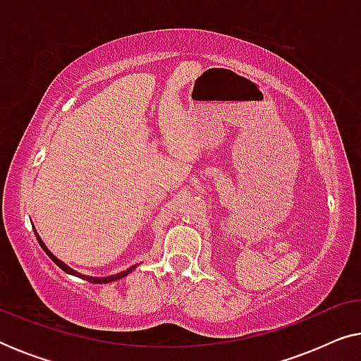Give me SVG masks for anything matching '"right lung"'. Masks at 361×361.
<instances>
[{
	"label": "right lung",
	"mask_w": 361,
	"mask_h": 361,
	"mask_svg": "<svg viewBox=\"0 0 361 361\" xmlns=\"http://www.w3.org/2000/svg\"><path fill=\"white\" fill-rule=\"evenodd\" d=\"M34 233H36V238H37V241H39V245H41V248L46 251V255L49 256V258H51L54 263H56L59 268H61L62 271H66L67 274H72V276H77V278H80V279H85V281H88V283H92V284H106V283H113V281H118V279H121V278H125V276H128L131 273L133 269L136 268V266H131V268H128L126 271H121V273H118V274H115V276H108V278H92V276H83V274H80V273H77V271H73L72 268H68V266L63 263V261H61L59 258H56V256H54L51 251L47 250V246L44 245V241L41 240V236L37 235V231L34 230Z\"/></svg>",
	"instance_id": "add662e5"
}]
</instances>
